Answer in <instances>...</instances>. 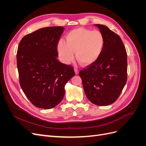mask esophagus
Here are the masks:
<instances>
[{"mask_svg":"<svg viewBox=\"0 0 146 146\" xmlns=\"http://www.w3.org/2000/svg\"><path fill=\"white\" fill-rule=\"evenodd\" d=\"M74 70H75V73H76V75L78 74V70L77 69H74Z\"/></svg>","mask_w":146,"mask_h":146,"instance_id":"34e87169","label":"esophagus"}]
</instances>
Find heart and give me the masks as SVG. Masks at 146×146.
Returning <instances> with one entry per match:
<instances>
[{"instance_id": "b5f03b06", "label": "heart", "mask_w": 146, "mask_h": 146, "mask_svg": "<svg viewBox=\"0 0 146 146\" xmlns=\"http://www.w3.org/2000/svg\"><path fill=\"white\" fill-rule=\"evenodd\" d=\"M105 39L99 30L77 28L66 36V42L61 39L57 44L60 60L69 64L74 60V53L77 60L84 66L94 64L102 54Z\"/></svg>"}]
</instances>
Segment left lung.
<instances>
[{
  "instance_id": "left-lung-1",
  "label": "left lung",
  "mask_w": 146,
  "mask_h": 146,
  "mask_svg": "<svg viewBox=\"0 0 146 146\" xmlns=\"http://www.w3.org/2000/svg\"><path fill=\"white\" fill-rule=\"evenodd\" d=\"M98 27L105 39L102 54L96 62L80 70L87 98L96 105H111L120 96L127 79V55L118 35L107 26Z\"/></svg>"
}]
</instances>
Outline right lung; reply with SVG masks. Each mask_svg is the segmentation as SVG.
Instances as JSON below:
<instances>
[{
  "label": "right lung",
  "mask_w": 146,
  "mask_h": 146,
  "mask_svg": "<svg viewBox=\"0 0 146 146\" xmlns=\"http://www.w3.org/2000/svg\"><path fill=\"white\" fill-rule=\"evenodd\" d=\"M64 28L44 27L23 38L17 52L19 83L35 107H55L63 99L64 86L75 72L57 60V44Z\"/></svg>",
  "instance_id": "right-lung-1"
}]
</instances>
